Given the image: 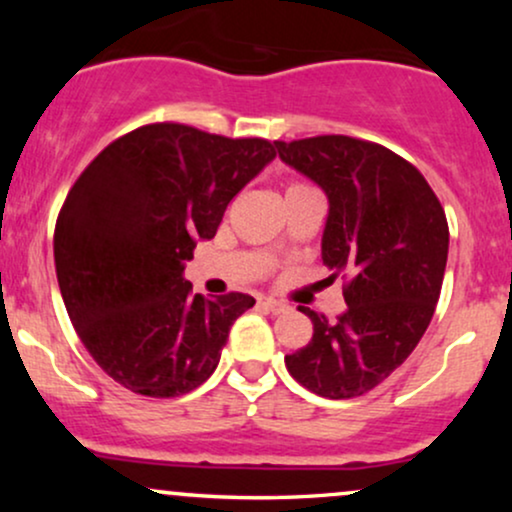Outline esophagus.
I'll list each match as a JSON object with an SVG mask.
<instances>
[{
	"mask_svg": "<svg viewBox=\"0 0 512 512\" xmlns=\"http://www.w3.org/2000/svg\"><path fill=\"white\" fill-rule=\"evenodd\" d=\"M260 308H264L267 313H272V315H279V313H286V310H289V305H286L284 301H276V298H262Z\"/></svg>",
	"mask_w": 512,
	"mask_h": 512,
	"instance_id": "1",
	"label": "esophagus"
}]
</instances>
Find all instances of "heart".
Masks as SVG:
<instances>
[{"instance_id":"obj_1","label":"heart","mask_w":512,"mask_h":512,"mask_svg":"<svg viewBox=\"0 0 512 512\" xmlns=\"http://www.w3.org/2000/svg\"><path fill=\"white\" fill-rule=\"evenodd\" d=\"M305 187H313V185H308V182H301V180H291L289 185H286V195H289V192L305 190Z\"/></svg>"}]
</instances>
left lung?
Instances as JSON below:
<instances>
[{
	"label": "left lung",
	"mask_w": 512,
	"mask_h": 512,
	"mask_svg": "<svg viewBox=\"0 0 512 512\" xmlns=\"http://www.w3.org/2000/svg\"><path fill=\"white\" fill-rule=\"evenodd\" d=\"M274 144L330 199L322 262L346 279L337 320L301 308L313 339L286 368L320 397H361L407 361L436 313L450 240L443 204L416 166L375 142L322 134Z\"/></svg>",
	"instance_id": "obj_1"
}]
</instances>
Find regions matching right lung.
<instances>
[{
  "label": "right lung",
  "mask_w": 512,
  "mask_h": 512,
  "mask_svg": "<svg viewBox=\"0 0 512 512\" xmlns=\"http://www.w3.org/2000/svg\"><path fill=\"white\" fill-rule=\"evenodd\" d=\"M274 156L260 137L154 122L110 142L76 178L55 223L57 281L81 344L115 383L168 399L219 366L255 298H204L182 269Z\"/></svg>",
  "instance_id": "right-lung-1"
}]
</instances>
